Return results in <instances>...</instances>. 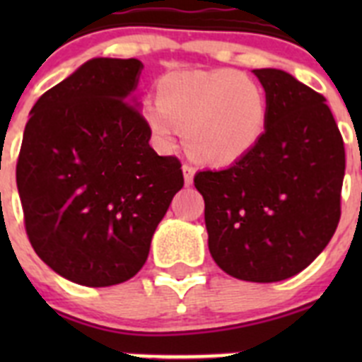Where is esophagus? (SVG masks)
Segmentation results:
<instances>
[{
    "instance_id": "esophagus-1",
    "label": "esophagus",
    "mask_w": 362,
    "mask_h": 362,
    "mask_svg": "<svg viewBox=\"0 0 362 362\" xmlns=\"http://www.w3.org/2000/svg\"><path fill=\"white\" fill-rule=\"evenodd\" d=\"M194 174H196V168H194V166H192V165H188V163H185V165H183L185 183H187V185L194 183Z\"/></svg>"
}]
</instances>
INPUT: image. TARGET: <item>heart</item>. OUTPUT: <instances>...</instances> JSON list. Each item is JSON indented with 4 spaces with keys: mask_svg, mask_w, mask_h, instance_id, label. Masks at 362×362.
Here are the masks:
<instances>
[{
    "mask_svg": "<svg viewBox=\"0 0 362 362\" xmlns=\"http://www.w3.org/2000/svg\"><path fill=\"white\" fill-rule=\"evenodd\" d=\"M146 123L165 145L175 127L187 132V146L209 165H230L263 139L270 101L255 79L232 69L170 74L159 81L158 101L143 107Z\"/></svg>",
    "mask_w": 362,
    "mask_h": 362,
    "instance_id": "1",
    "label": "heart"
}]
</instances>
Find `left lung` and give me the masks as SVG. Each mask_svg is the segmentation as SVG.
I'll use <instances>...</instances> for the list:
<instances>
[{
    "mask_svg": "<svg viewBox=\"0 0 362 362\" xmlns=\"http://www.w3.org/2000/svg\"><path fill=\"white\" fill-rule=\"evenodd\" d=\"M254 74L270 101L263 139L225 170L197 172L214 261L276 283L305 270L341 219L344 143L325 95L277 69Z\"/></svg>",
    "mask_w": 362,
    "mask_h": 362,
    "instance_id": "left-lung-1",
    "label": "left lung"
}]
</instances>
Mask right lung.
I'll list each match as a JSON object with an SVG mask.
<instances>
[{"label": "right lung", "mask_w": 362, "mask_h": 362, "mask_svg": "<svg viewBox=\"0 0 362 362\" xmlns=\"http://www.w3.org/2000/svg\"><path fill=\"white\" fill-rule=\"evenodd\" d=\"M143 63L95 57L30 110L16 183L32 248L83 286L129 281L185 185L181 161L148 145L150 124L129 101Z\"/></svg>", "instance_id": "obj_1"}]
</instances>
